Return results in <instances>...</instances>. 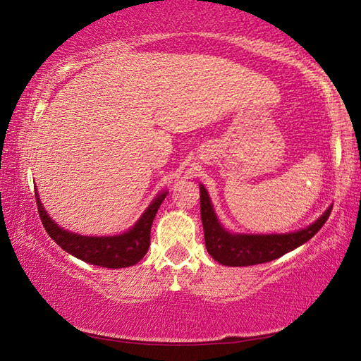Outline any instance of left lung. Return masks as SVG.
Returning a JSON list of instances; mask_svg holds the SVG:
<instances>
[{
  "label": "left lung",
  "mask_w": 361,
  "mask_h": 361,
  "mask_svg": "<svg viewBox=\"0 0 361 361\" xmlns=\"http://www.w3.org/2000/svg\"><path fill=\"white\" fill-rule=\"evenodd\" d=\"M329 213L331 209L323 213L314 224L291 234H231L218 223L207 189L200 185V218H202L207 252L213 259L224 266H253L280 258L312 239L326 223Z\"/></svg>",
  "instance_id": "obj_1"
}]
</instances>
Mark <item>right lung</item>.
Wrapping results in <instances>:
<instances>
[{"instance_id":"obj_1","label":"right lung","mask_w":361,"mask_h":361,"mask_svg":"<svg viewBox=\"0 0 361 361\" xmlns=\"http://www.w3.org/2000/svg\"><path fill=\"white\" fill-rule=\"evenodd\" d=\"M166 195L167 192L159 194L130 231L119 235L108 237L79 235L59 228L47 216L44 207L39 202L38 194H36V204H38L39 218L49 237L60 248H63L66 253L76 256V258L89 262V264L108 269H121L137 264L148 253L152 219H154L159 207H161L162 200L166 199Z\"/></svg>"}]
</instances>
